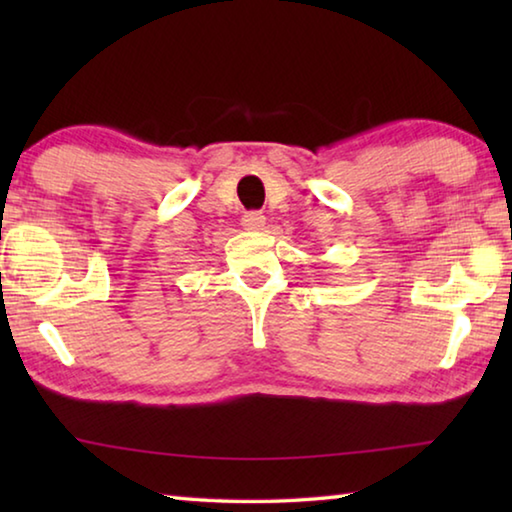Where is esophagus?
Here are the masks:
<instances>
[{"instance_id": "34e87169", "label": "esophagus", "mask_w": 512, "mask_h": 512, "mask_svg": "<svg viewBox=\"0 0 512 512\" xmlns=\"http://www.w3.org/2000/svg\"><path fill=\"white\" fill-rule=\"evenodd\" d=\"M241 225L250 232H259L266 228V216L262 212H246L244 219H241Z\"/></svg>"}]
</instances>
